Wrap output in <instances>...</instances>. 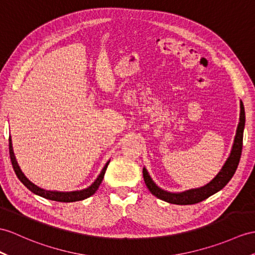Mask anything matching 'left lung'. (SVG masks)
<instances>
[{
	"mask_svg": "<svg viewBox=\"0 0 255 255\" xmlns=\"http://www.w3.org/2000/svg\"><path fill=\"white\" fill-rule=\"evenodd\" d=\"M245 123V107L244 104L240 101L239 124L237 128V132H236L232 152L229 154L227 161L225 162L224 166L222 167L219 174H217L209 184L200 188L189 189L183 192H170L158 187L151 179L150 175L148 174L147 170L144 167V169H142V175H144V181L147 188L150 190L153 196H156L159 199L173 204H195L198 202H201L203 200H206L210 196L214 195L215 192L224 188L227 183L231 181L232 177L234 176L239 164L242 151V138H244Z\"/></svg>",
	"mask_w": 255,
	"mask_h": 255,
	"instance_id": "8db88e82",
	"label": "left lung"
}]
</instances>
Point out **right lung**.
Returning a JSON list of instances; mask_svg holds the SVG:
<instances>
[{"label": "right lung", "instance_id": "obj_1", "mask_svg": "<svg viewBox=\"0 0 255 255\" xmlns=\"http://www.w3.org/2000/svg\"><path fill=\"white\" fill-rule=\"evenodd\" d=\"M9 156H10V161H11V164H13L14 167V171L16 173L17 177L19 178V181L26 186V187L30 190L32 191L33 194L41 196L43 198H45V199H49V200H54V201H58V202H74V201H80V200H84L86 198L91 197L92 195H94L96 190L98 189L99 185L102 184L103 182V178L105 175V172L107 170V166L110 162V160L108 162L105 164L104 169L102 170L101 174L98 175V177L95 179V182L93 183L90 187L82 189V190H77V191H69V192H63V191H52V190H45L39 186L34 185L32 182H30L29 179L26 177V175L23 174L22 171L20 170L19 165L17 163V160L16 157L14 154V150H13V146H11V139H10V136H9Z\"/></svg>", "mask_w": 255, "mask_h": 255}]
</instances>
